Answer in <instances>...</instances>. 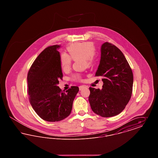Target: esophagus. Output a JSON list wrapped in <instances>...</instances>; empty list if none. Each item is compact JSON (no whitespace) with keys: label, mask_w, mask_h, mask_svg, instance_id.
Wrapping results in <instances>:
<instances>
[{"label":"esophagus","mask_w":158,"mask_h":158,"mask_svg":"<svg viewBox=\"0 0 158 158\" xmlns=\"http://www.w3.org/2000/svg\"><path fill=\"white\" fill-rule=\"evenodd\" d=\"M85 88H88V86H85V85L80 86H79V90H82V89H83Z\"/></svg>","instance_id":"34e87169"}]
</instances>
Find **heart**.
Here are the masks:
<instances>
[{
    "label": "heart",
    "mask_w": 158,
    "mask_h": 158,
    "mask_svg": "<svg viewBox=\"0 0 158 158\" xmlns=\"http://www.w3.org/2000/svg\"><path fill=\"white\" fill-rule=\"evenodd\" d=\"M69 56L66 53H62L60 56L61 68L66 70L70 68L72 59L82 58L88 66H90L95 58V45L92 42L84 41L76 43L69 45L67 48ZM74 80L81 79V76L76 74L73 76Z\"/></svg>",
    "instance_id": "b5f03b06"
}]
</instances>
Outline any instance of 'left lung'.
<instances>
[{
  "label": "left lung",
  "mask_w": 158,
  "mask_h": 158,
  "mask_svg": "<svg viewBox=\"0 0 158 158\" xmlns=\"http://www.w3.org/2000/svg\"><path fill=\"white\" fill-rule=\"evenodd\" d=\"M101 60L95 76H102L101 89L89 88L92 110L102 117L121 113L132 94L133 75L123 53L108 42L101 48Z\"/></svg>",
  "instance_id": "8db88e82"
}]
</instances>
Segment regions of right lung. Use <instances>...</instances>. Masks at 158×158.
Listing matches in <instances>:
<instances>
[{"label": "right lung", "instance_id": "right-lung-1", "mask_svg": "<svg viewBox=\"0 0 158 158\" xmlns=\"http://www.w3.org/2000/svg\"><path fill=\"white\" fill-rule=\"evenodd\" d=\"M61 45L48 47L32 63L27 76L28 92L33 109L42 119L55 122L70 115L79 91L77 86L62 92L57 86L63 77L60 53Z\"/></svg>", "mask_w": 158, "mask_h": 158}]
</instances>
